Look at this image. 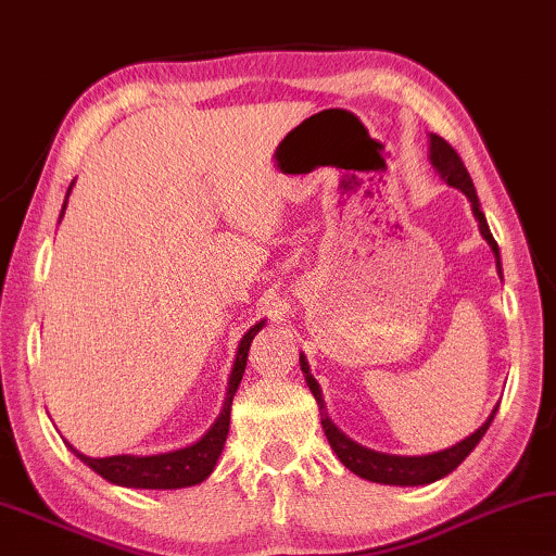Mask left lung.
<instances>
[{"label":"left lung","instance_id":"obj_1","mask_svg":"<svg viewBox=\"0 0 556 556\" xmlns=\"http://www.w3.org/2000/svg\"><path fill=\"white\" fill-rule=\"evenodd\" d=\"M429 162L437 169L439 177H442L446 185L459 189V192L469 199L471 204V214L479 222V231L486 239V244L492 247V252L496 256V271L502 275V264H500V247H496L490 225H486V217L482 212V204H479L477 189L471 185V177L464 162L459 160V154L454 152L452 144H446L442 137L429 135ZM300 367L304 371L306 384H309L314 400L319 404V414H321V427H325V434L329 439L331 450L337 452L339 462L344 464L346 469L354 471V475L362 479H369V482L377 484H394V486H419V484H432L437 479H442L459 467V464L469 457V452L479 444V439L486 434L492 419L500 404L492 409L490 417L484 419V425L477 429L475 434H469L462 442L446 446L442 452H432V454H421V457H402V454H387V452H375L369 446H362L354 442V439L346 437L342 429H339L334 421L329 419V414L325 409V400H321V389L317 384V379L312 377L309 371V362H306L304 354H300Z\"/></svg>","mask_w":556,"mask_h":556}]
</instances>
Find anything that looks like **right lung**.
Masks as SVG:
<instances>
[{
	"label": "right lung",
	"mask_w": 556,
	"mask_h": 556,
	"mask_svg": "<svg viewBox=\"0 0 556 556\" xmlns=\"http://www.w3.org/2000/svg\"><path fill=\"white\" fill-rule=\"evenodd\" d=\"M74 181L66 189L64 204H62V214L64 217L66 210V199L72 194ZM267 319L256 321L254 327L244 331V337L239 339L237 354H235V364H231V375L227 382V394H225V404L217 414V419L212 421V427L197 439V442L181 446V450H172V452H162V454H147V457H137V454H117V457H87L74 450L72 444H66L70 450L77 454V457L87 464L89 469H94L99 477H104L106 482L119 484V486H131V490H185V486H194L202 484L206 477L212 475L214 467H217L219 454L225 450L227 434H229V412H231V400H235L239 382L244 377V367H247V354H250V344L256 337Z\"/></svg>",
	"instance_id": "1"
}]
</instances>
